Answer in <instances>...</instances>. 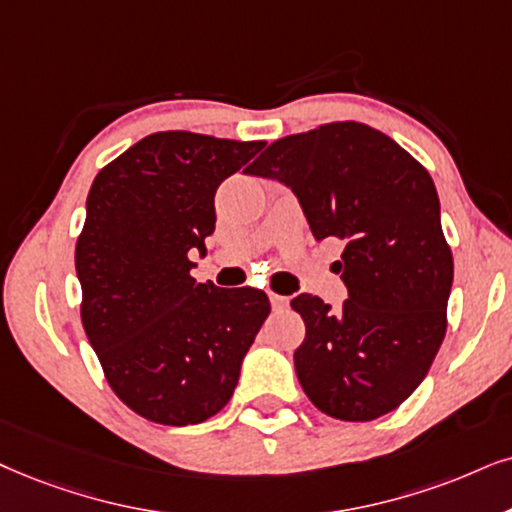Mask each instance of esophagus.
Listing matches in <instances>:
<instances>
[{"label":"esophagus","mask_w":512,"mask_h":512,"mask_svg":"<svg viewBox=\"0 0 512 512\" xmlns=\"http://www.w3.org/2000/svg\"><path fill=\"white\" fill-rule=\"evenodd\" d=\"M269 300H271V307H274L276 312H283V309H288V304H290V297L276 295V293H269Z\"/></svg>","instance_id":"34e87169"}]
</instances>
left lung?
<instances>
[{
  "label": "left lung",
  "mask_w": 512,
  "mask_h": 512,
  "mask_svg": "<svg viewBox=\"0 0 512 512\" xmlns=\"http://www.w3.org/2000/svg\"><path fill=\"white\" fill-rule=\"evenodd\" d=\"M248 174L290 186L316 241L345 243L342 309L309 293L290 302L307 328L295 349L304 394L352 423L394 411L437 357L454 283L428 170L387 134L345 120L274 141Z\"/></svg>",
  "instance_id": "8db88e82"
}]
</instances>
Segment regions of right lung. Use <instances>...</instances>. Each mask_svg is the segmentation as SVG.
I'll list each match as a JSON object with an SVG mask.
<instances>
[{"instance_id": "right-lung-1", "label": "right lung", "mask_w": 512, "mask_h": 512, "mask_svg": "<svg viewBox=\"0 0 512 512\" xmlns=\"http://www.w3.org/2000/svg\"><path fill=\"white\" fill-rule=\"evenodd\" d=\"M264 141L155 132L96 174L75 245L84 333L111 390L141 418L196 425L229 404L271 312L257 288L196 283L215 193Z\"/></svg>"}]
</instances>
